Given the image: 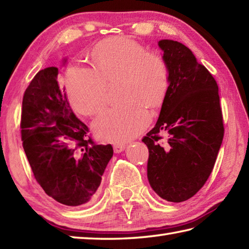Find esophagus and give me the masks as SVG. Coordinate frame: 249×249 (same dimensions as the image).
Segmentation results:
<instances>
[{
	"instance_id": "1",
	"label": "esophagus",
	"mask_w": 249,
	"mask_h": 249,
	"mask_svg": "<svg viewBox=\"0 0 249 249\" xmlns=\"http://www.w3.org/2000/svg\"><path fill=\"white\" fill-rule=\"evenodd\" d=\"M125 147H126L125 143H114L113 150L115 153H120V152H122V151L125 150Z\"/></svg>"
}]
</instances>
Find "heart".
<instances>
[{
	"label": "heart",
	"instance_id": "obj_1",
	"mask_svg": "<svg viewBox=\"0 0 249 249\" xmlns=\"http://www.w3.org/2000/svg\"><path fill=\"white\" fill-rule=\"evenodd\" d=\"M92 61L95 68H68L66 86L71 105L82 114H95L108 98V83L122 77L121 95L126 100L102 110L92 126L105 140L120 142L135 137L150 123L147 106L159 108L167 95L168 63L160 53L125 37L100 43L92 52Z\"/></svg>",
	"mask_w": 249,
	"mask_h": 249
}]
</instances>
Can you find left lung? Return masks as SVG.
Listing matches in <instances>:
<instances>
[{
    "mask_svg": "<svg viewBox=\"0 0 249 249\" xmlns=\"http://www.w3.org/2000/svg\"><path fill=\"white\" fill-rule=\"evenodd\" d=\"M170 84L154 127L142 138L149 149L148 179L160 197L180 203L196 194L212 174L225 134L216 80L177 41L159 42ZM166 131L165 143L159 135Z\"/></svg>",
    "mask_w": 249,
    "mask_h": 249,
    "instance_id": "1",
    "label": "left lung"
}]
</instances>
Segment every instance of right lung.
<instances>
[{"label": "right lung", "mask_w": 249, "mask_h": 249, "mask_svg": "<svg viewBox=\"0 0 249 249\" xmlns=\"http://www.w3.org/2000/svg\"><path fill=\"white\" fill-rule=\"evenodd\" d=\"M58 68L38 71L22 98L21 140L33 176L48 196L63 205L89 204L113 155L111 144H97L76 118Z\"/></svg>", "instance_id": "1"}]
</instances>
